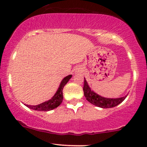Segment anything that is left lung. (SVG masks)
<instances>
[{
    "mask_svg": "<svg viewBox=\"0 0 147 147\" xmlns=\"http://www.w3.org/2000/svg\"><path fill=\"white\" fill-rule=\"evenodd\" d=\"M84 87H83V91H84V95L86 100L95 106L99 107L101 108H112L114 107L117 106L120 103H121L127 95L124 97H119V98H106V97H102L99 95L97 93L94 92L93 90L90 89L86 81L85 78H84Z\"/></svg>",
    "mask_w": 147,
    "mask_h": 147,
    "instance_id": "left-lung-1",
    "label": "left lung"
}]
</instances>
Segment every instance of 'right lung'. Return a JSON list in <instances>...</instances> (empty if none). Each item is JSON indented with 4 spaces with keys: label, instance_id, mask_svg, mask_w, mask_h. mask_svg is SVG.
Here are the masks:
<instances>
[{
    "label": "right lung",
    "instance_id": "obj_1",
    "mask_svg": "<svg viewBox=\"0 0 147 147\" xmlns=\"http://www.w3.org/2000/svg\"><path fill=\"white\" fill-rule=\"evenodd\" d=\"M72 78V75H69L68 76L65 77L64 79L62 80L61 83L60 84L58 90H57L55 95L52 97L50 100L48 101H46L42 104H40L38 105H26L28 108L32 109H35L37 111H44V112H47V111L53 110V109H55L56 107L59 106L60 104L62 103L63 100V87L65 84L67 83L69 80Z\"/></svg>",
    "mask_w": 147,
    "mask_h": 147
}]
</instances>
